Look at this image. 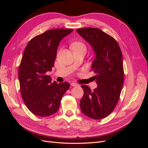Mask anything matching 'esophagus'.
Returning <instances> with one entry per match:
<instances>
[{"label":"esophagus","instance_id":"esophagus-1","mask_svg":"<svg viewBox=\"0 0 148 148\" xmlns=\"http://www.w3.org/2000/svg\"><path fill=\"white\" fill-rule=\"evenodd\" d=\"M70 84H71V86H78V84L77 83H71Z\"/></svg>","mask_w":148,"mask_h":148}]
</instances>
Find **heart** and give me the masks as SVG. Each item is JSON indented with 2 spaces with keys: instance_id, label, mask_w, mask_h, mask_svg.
<instances>
[{
  "instance_id": "1",
  "label": "heart",
  "mask_w": 148,
  "mask_h": 148,
  "mask_svg": "<svg viewBox=\"0 0 148 148\" xmlns=\"http://www.w3.org/2000/svg\"><path fill=\"white\" fill-rule=\"evenodd\" d=\"M79 47L85 48L84 44H83L82 43H79V42H76L71 45V48H79Z\"/></svg>"
}]
</instances>
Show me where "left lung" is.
<instances>
[{
    "mask_svg": "<svg viewBox=\"0 0 148 148\" xmlns=\"http://www.w3.org/2000/svg\"><path fill=\"white\" fill-rule=\"evenodd\" d=\"M77 33L90 44L95 53L91 71L97 88L91 91L82 85L84 95L80 100L82 112L88 117L99 120L107 117L118 103L123 84L122 54L117 42L100 29L79 28Z\"/></svg>",
    "mask_w": 148,
    "mask_h": 148,
    "instance_id": "left-lung-1",
    "label": "left lung"
}]
</instances>
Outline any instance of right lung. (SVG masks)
<instances>
[{"label": "right lung", "mask_w": 148, "mask_h": 148, "mask_svg": "<svg viewBox=\"0 0 148 148\" xmlns=\"http://www.w3.org/2000/svg\"><path fill=\"white\" fill-rule=\"evenodd\" d=\"M71 29L48 30L30 40L19 66L20 92L26 106L34 115L47 117L57 112L69 83H52L46 73L52 71L61 40Z\"/></svg>", "instance_id": "obj_1"}]
</instances>
